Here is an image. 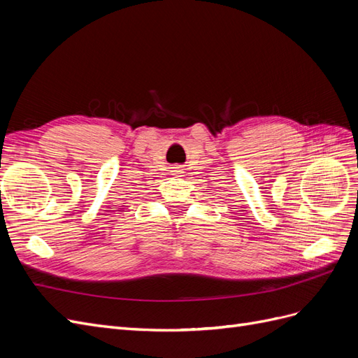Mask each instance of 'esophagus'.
Returning <instances> with one entry per match:
<instances>
[{"label": "esophagus", "instance_id": "esophagus-1", "mask_svg": "<svg viewBox=\"0 0 358 358\" xmlns=\"http://www.w3.org/2000/svg\"><path fill=\"white\" fill-rule=\"evenodd\" d=\"M180 173H182V170H179V167L173 169V175H180Z\"/></svg>", "mask_w": 358, "mask_h": 358}]
</instances>
